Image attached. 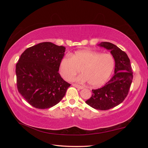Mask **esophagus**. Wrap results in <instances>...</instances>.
I'll return each mask as SVG.
<instances>
[{
  "label": "esophagus",
  "mask_w": 148,
  "mask_h": 148,
  "mask_svg": "<svg viewBox=\"0 0 148 148\" xmlns=\"http://www.w3.org/2000/svg\"><path fill=\"white\" fill-rule=\"evenodd\" d=\"M72 86H75V87H76V88H78V89H82L84 88L83 86H80V85L77 84H72Z\"/></svg>",
  "instance_id": "34e87169"
}]
</instances>
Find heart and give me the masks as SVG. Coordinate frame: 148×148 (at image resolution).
<instances>
[{
    "mask_svg": "<svg viewBox=\"0 0 148 148\" xmlns=\"http://www.w3.org/2000/svg\"><path fill=\"white\" fill-rule=\"evenodd\" d=\"M115 67V59L110 53L83 50L68 55L62 59L60 73L66 81H72L81 70L83 74L76 78L79 82H88L99 87L107 82Z\"/></svg>",
    "mask_w": 148,
    "mask_h": 148,
    "instance_id": "1",
    "label": "heart"
}]
</instances>
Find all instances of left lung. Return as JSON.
I'll return each mask as SVG.
<instances>
[{"instance_id":"left-lung-1","label":"left lung","mask_w":148,"mask_h":148,"mask_svg":"<svg viewBox=\"0 0 148 148\" xmlns=\"http://www.w3.org/2000/svg\"><path fill=\"white\" fill-rule=\"evenodd\" d=\"M97 46L110 50L115 59L114 75L104 86L92 89V95L86 103L95 109L106 110L119 105L126 98L133 80V72L127 54L119 47L109 42H102Z\"/></svg>"}]
</instances>
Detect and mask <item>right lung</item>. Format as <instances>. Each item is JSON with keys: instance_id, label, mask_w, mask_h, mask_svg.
Returning <instances> with one entry per match:
<instances>
[{"instance_id": "1", "label": "right lung", "mask_w": 148, "mask_h": 148, "mask_svg": "<svg viewBox=\"0 0 148 148\" xmlns=\"http://www.w3.org/2000/svg\"><path fill=\"white\" fill-rule=\"evenodd\" d=\"M65 47L50 42L39 43L22 53L16 65L18 91L35 108L58 104L70 84L58 72Z\"/></svg>"}]
</instances>
